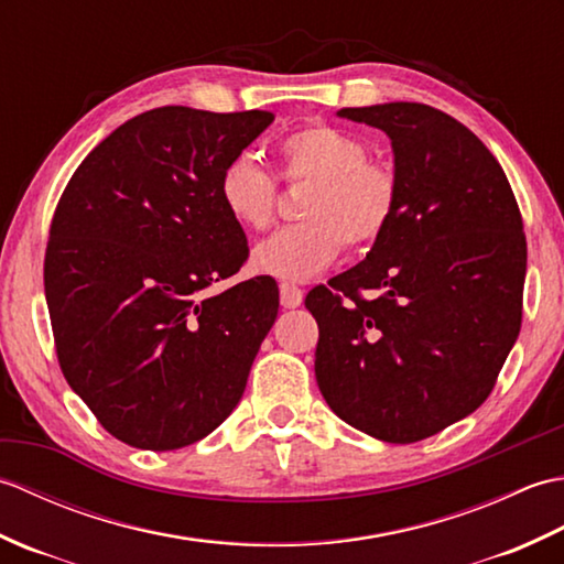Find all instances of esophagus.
Here are the masks:
<instances>
[{"instance_id":"esophagus-1","label":"esophagus","mask_w":564,"mask_h":564,"mask_svg":"<svg viewBox=\"0 0 564 564\" xmlns=\"http://www.w3.org/2000/svg\"><path fill=\"white\" fill-rule=\"evenodd\" d=\"M279 293H281V305L283 307H297L303 303V289H297L295 283H289V281H283L281 285H279Z\"/></svg>"}]
</instances>
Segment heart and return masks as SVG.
Wrapping results in <instances>:
<instances>
[{"label":"heart","instance_id":"1","mask_svg":"<svg viewBox=\"0 0 564 564\" xmlns=\"http://www.w3.org/2000/svg\"><path fill=\"white\" fill-rule=\"evenodd\" d=\"M285 186H305L297 200L303 223L283 227L254 249V267L275 279L305 281L339 259L344 245L368 249L388 232L402 184L392 164L368 160L364 140L329 123L293 130L275 145ZM220 206L247 232L269 230L279 213V186L247 158L225 164Z\"/></svg>","mask_w":564,"mask_h":564}]
</instances>
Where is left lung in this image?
<instances>
[{"label":"left lung","mask_w":564,"mask_h":564,"mask_svg":"<svg viewBox=\"0 0 564 564\" xmlns=\"http://www.w3.org/2000/svg\"><path fill=\"white\" fill-rule=\"evenodd\" d=\"M339 116L390 135L402 196L366 259L305 297L319 327L317 386L346 424L414 443L497 386L523 315L521 210L485 142L434 106Z\"/></svg>","instance_id":"left-lung-1"}]
</instances>
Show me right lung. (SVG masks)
<instances>
[{"label": "right lung", "instance_id": "right-lung-1", "mask_svg": "<svg viewBox=\"0 0 564 564\" xmlns=\"http://www.w3.org/2000/svg\"><path fill=\"white\" fill-rule=\"evenodd\" d=\"M271 121V111H145L84 158L57 200L43 263L57 361L128 446H191L242 398L279 285L254 275L208 293L249 257L218 178Z\"/></svg>", "mask_w": 564, "mask_h": 564}]
</instances>
